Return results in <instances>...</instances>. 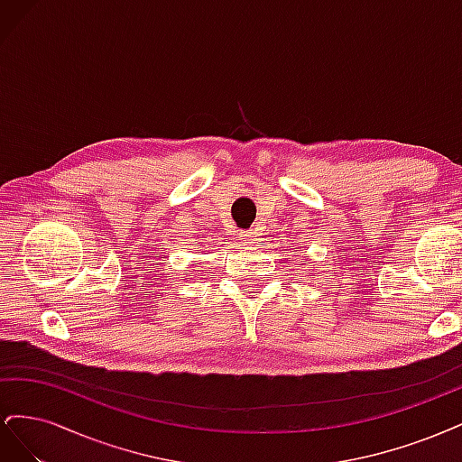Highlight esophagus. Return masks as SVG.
<instances>
[{
	"instance_id": "obj_1",
	"label": "esophagus",
	"mask_w": 462,
	"mask_h": 462,
	"mask_svg": "<svg viewBox=\"0 0 462 462\" xmlns=\"http://www.w3.org/2000/svg\"><path fill=\"white\" fill-rule=\"evenodd\" d=\"M258 236H260V235H258V231H256V229L241 233V239H243V243H245V245H256Z\"/></svg>"
}]
</instances>
